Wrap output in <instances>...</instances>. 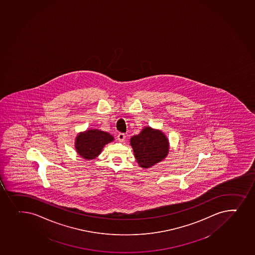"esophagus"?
<instances>
[{"instance_id": "34e87169", "label": "esophagus", "mask_w": 255, "mask_h": 255, "mask_svg": "<svg viewBox=\"0 0 255 255\" xmlns=\"http://www.w3.org/2000/svg\"><path fill=\"white\" fill-rule=\"evenodd\" d=\"M117 138H118V140L120 142H123L125 139H126V134H123V133H120V134H118Z\"/></svg>"}]
</instances>
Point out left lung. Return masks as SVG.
<instances>
[{"label": "left lung", "mask_w": 255, "mask_h": 255, "mask_svg": "<svg viewBox=\"0 0 255 255\" xmlns=\"http://www.w3.org/2000/svg\"><path fill=\"white\" fill-rule=\"evenodd\" d=\"M137 163L142 168H150L162 162L169 152V140L160 129L144 127L140 134L129 140Z\"/></svg>", "instance_id": "8db88e82"}]
</instances>
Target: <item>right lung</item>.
I'll list each match as a JSON object with an SVG mask.
<instances>
[{
	"label": "right lung",
	"instance_id": "obj_1",
	"mask_svg": "<svg viewBox=\"0 0 255 255\" xmlns=\"http://www.w3.org/2000/svg\"><path fill=\"white\" fill-rule=\"evenodd\" d=\"M115 140L112 134L99 129L80 132L75 140L77 154L86 160H93L101 154L104 146Z\"/></svg>",
	"mask_w": 255,
	"mask_h": 255
}]
</instances>
